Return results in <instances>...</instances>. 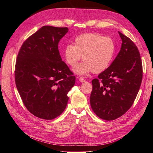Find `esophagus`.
Instances as JSON below:
<instances>
[{"mask_svg":"<svg viewBox=\"0 0 153 153\" xmlns=\"http://www.w3.org/2000/svg\"><path fill=\"white\" fill-rule=\"evenodd\" d=\"M79 81L80 82H82V83H83V82H85V80L83 78V77H79Z\"/></svg>","mask_w":153,"mask_h":153,"instance_id":"34e87169","label":"esophagus"}]
</instances>
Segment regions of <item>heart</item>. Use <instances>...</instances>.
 Wrapping results in <instances>:
<instances>
[{
	"mask_svg": "<svg viewBox=\"0 0 153 153\" xmlns=\"http://www.w3.org/2000/svg\"><path fill=\"white\" fill-rule=\"evenodd\" d=\"M74 46L67 45L63 51L68 65L74 67L82 56L84 62L74 68L77 74L84 75L91 71L100 74L108 68L113 60L116 45L111 38L96 33H85L76 37Z\"/></svg>",
	"mask_w": 153,
	"mask_h": 153,
	"instance_id": "obj_1",
	"label": "heart"
}]
</instances>
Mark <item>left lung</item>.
<instances>
[{"label": "left lung", "mask_w": 153, "mask_h": 153, "mask_svg": "<svg viewBox=\"0 0 153 153\" xmlns=\"http://www.w3.org/2000/svg\"><path fill=\"white\" fill-rule=\"evenodd\" d=\"M122 43L111 65L92 80L90 104L95 114L105 120H113L128 111L140 88L143 67L137 46L120 33Z\"/></svg>", "instance_id": "obj_1"}]
</instances>
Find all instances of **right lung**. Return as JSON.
Wrapping results in <instances>:
<instances>
[{"label":"right lung","instance_id":"1","mask_svg":"<svg viewBox=\"0 0 153 153\" xmlns=\"http://www.w3.org/2000/svg\"><path fill=\"white\" fill-rule=\"evenodd\" d=\"M68 27L45 25L25 40L15 68V82L25 106L39 118L53 120L64 112L76 82L58 51Z\"/></svg>","mask_w":153,"mask_h":153}]
</instances>
